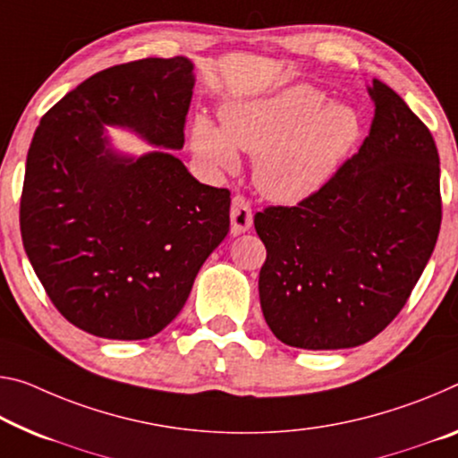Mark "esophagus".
Segmentation results:
<instances>
[{"label":"esophagus","instance_id":"1","mask_svg":"<svg viewBox=\"0 0 458 458\" xmlns=\"http://www.w3.org/2000/svg\"><path fill=\"white\" fill-rule=\"evenodd\" d=\"M230 222H232V234L238 236L242 232L252 226V209L250 203L246 201L242 195H234L232 198V208H230Z\"/></svg>","mask_w":458,"mask_h":458}]
</instances>
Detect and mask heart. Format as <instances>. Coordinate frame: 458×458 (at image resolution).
I'll return each instance as SVG.
<instances>
[{"label": "heart", "instance_id": "b5f03b06", "mask_svg": "<svg viewBox=\"0 0 458 458\" xmlns=\"http://www.w3.org/2000/svg\"><path fill=\"white\" fill-rule=\"evenodd\" d=\"M222 124L198 115L191 148L199 161L220 173L241 166L238 148L257 157L255 183L271 201H306L343 169L362 136L359 110L330 104L322 89L293 83L271 96L222 107Z\"/></svg>", "mask_w": 458, "mask_h": 458}]
</instances>
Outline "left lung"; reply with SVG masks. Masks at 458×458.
I'll list each match as a JSON object with an SVG mask.
<instances>
[{"mask_svg":"<svg viewBox=\"0 0 458 458\" xmlns=\"http://www.w3.org/2000/svg\"><path fill=\"white\" fill-rule=\"evenodd\" d=\"M357 155L322 191L267 208L259 295L268 328L306 351L365 344L399 314L437 246L440 158L430 130L379 79Z\"/></svg>","mask_w":458,"mask_h":458,"instance_id":"1","label":"left lung"}]
</instances>
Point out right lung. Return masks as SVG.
Segmentation results:
<instances>
[{"mask_svg": "<svg viewBox=\"0 0 458 458\" xmlns=\"http://www.w3.org/2000/svg\"><path fill=\"white\" fill-rule=\"evenodd\" d=\"M193 85L185 56L115 64L69 91L34 132L21 242L55 308L93 336L161 332L230 230V191L199 183L171 152L183 148ZM107 125L157 148L122 156Z\"/></svg>", "mask_w": 458, "mask_h": 458, "instance_id": "add662e5", "label": "right lung"}]
</instances>
